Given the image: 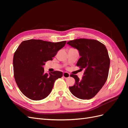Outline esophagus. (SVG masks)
<instances>
[{"mask_svg":"<svg viewBox=\"0 0 128 128\" xmlns=\"http://www.w3.org/2000/svg\"><path fill=\"white\" fill-rule=\"evenodd\" d=\"M63 77L65 78H67L69 77H70V74L68 72H64L63 73Z\"/></svg>","mask_w":128,"mask_h":128,"instance_id":"esophagus-1","label":"esophagus"}]
</instances>
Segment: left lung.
Instances as JSON below:
<instances>
[{
  "mask_svg": "<svg viewBox=\"0 0 128 128\" xmlns=\"http://www.w3.org/2000/svg\"><path fill=\"white\" fill-rule=\"evenodd\" d=\"M67 44L78 50L81 57L76 65L85 70L80 80L76 75H70L75 78V83L69 90L77 98L90 99L97 94L108 78L110 59L107 50L100 42L86 38L70 40Z\"/></svg>",
  "mask_w": 128,
  "mask_h": 128,
  "instance_id": "left-lung-1",
  "label": "left lung"
}]
</instances>
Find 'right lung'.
<instances>
[{
  "instance_id": "obj_1",
  "label": "right lung",
  "mask_w": 128,
  "mask_h": 128,
  "mask_svg": "<svg viewBox=\"0 0 128 128\" xmlns=\"http://www.w3.org/2000/svg\"><path fill=\"white\" fill-rule=\"evenodd\" d=\"M66 41L57 42L40 40L22 42L13 57L14 76L17 86L27 98L43 99L51 93L55 80L62 76V72L45 73L42 67L46 61L52 60Z\"/></svg>"
}]
</instances>
